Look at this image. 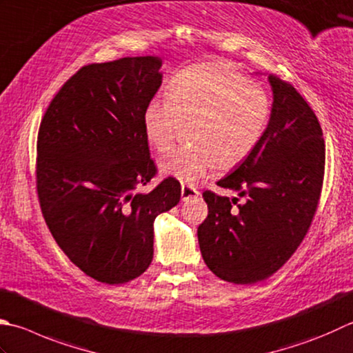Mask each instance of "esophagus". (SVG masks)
<instances>
[{"label": "esophagus", "instance_id": "1", "mask_svg": "<svg viewBox=\"0 0 353 353\" xmlns=\"http://www.w3.org/2000/svg\"><path fill=\"white\" fill-rule=\"evenodd\" d=\"M182 200H188L192 197H197L200 194V191L194 188L192 185H182Z\"/></svg>", "mask_w": 353, "mask_h": 353}]
</instances>
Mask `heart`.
I'll use <instances>...</instances> for the list:
<instances>
[{"mask_svg":"<svg viewBox=\"0 0 353 353\" xmlns=\"http://www.w3.org/2000/svg\"><path fill=\"white\" fill-rule=\"evenodd\" d=\"M271 102L251 79L223 62L186 67L167 87V94L148 101L142 122L151 147L162 151L174 141L181 122L192 121L194 145L165 154L159 168L179 182L194 183L220 163L232 167L250 156L263 137Z\"/></svg>","mask_w":353,"mask_h":353,"instance_id":"obj_1","label":"heart"}]
</instances>
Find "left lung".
<instances>
[{
	"label": "left lung",
	"mask_w": 353,
	"mask_h": 353,
	"mask_svg": "<svg viewBox=\"0 0 353 353\" xmlns=\"http://www.w3.org/2000/svg\"><path fill=\"white\" fill-rule=\"evenodd\" d=\"M272 108L263 137L219 186L239 199L205 191L208 217L199 226L206 266L225 281L254 285L291 259L319 206L324 176L320 122L286 81L268 76Z\"/></svg>",
	"instance_id": "8db88e82"
}]
</instances>
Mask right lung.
<instances>
[{
  "label": "right lung",
  "mask_w": 353,
  "mask_h": 353,
  "mask_svg": "<svg viewBox=\"0 0 353 353\" xmlns=\"http://www.w3.org/2000/svg\"><path fill=\"white\" fill-rule=\"evenodd\" d=\"M162 59L121 58L74 73L48 105L37 143V188L46 223L88 277L123 285L153 260L154 220L181 200L156 174L143 110L162 84Z\"/></svg>",
  "instance_id": "right-lung-1"
}]
</instances>
